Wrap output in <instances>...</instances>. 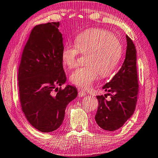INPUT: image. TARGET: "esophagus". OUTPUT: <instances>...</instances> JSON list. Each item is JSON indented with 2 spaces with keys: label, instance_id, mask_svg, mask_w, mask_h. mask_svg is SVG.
I'll use <instances>...</instances> for the list:
<instances>
[{
  "label": "esophagus",
  "instance_id": "34e87169",
  "mask_svg": "<svg viewBox=\"0 0 158 158\" xmlns=\"http://www.w3.org/2000/svg\"><path fill=\"white\" fill-rule=\"evenodd\" d=\"M86 95V93H85V91L82 90V89H79L78 90V96L80 97H82V96H85Z\"/></svg>",
  "mask_w": 158,
  "mask_h": 158
}]
</instances>
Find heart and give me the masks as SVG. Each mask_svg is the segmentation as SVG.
<instances>
[{
    "instance_id": "heart-1",
    "label": "heart",
    "mask_w": 158,
    "mask_h": 158,
    "mask_svg": "<svg viewBox=\"0 0 158 158\" xmlns=\"http://www.w3.org/2000/svg\"><path fill=\"white\" fill-rule=\"evenodd\" d=\"M80 51L88 53L87 64L78 66L71 74V82L81 88H89L98 76H109L117 67L122 55V46L117 37L100 28L85 30L75 39V44H66L62 49V60L69 68L77 64Z\"/></svg>"
}]
</instances>
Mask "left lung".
I'll use <instances>...</instances> for the list:
<instances>
[{
	"label": "left lung",
	"mask_w": 158,
	"mask_h": 158,
	"mask_svg": "<svg viewBox=\"0 0 158 158\" xmlns=\"http://www.w3.org/2000/svg\"><path fill=\"white\" fill-rule=\"evenodd\" d=\"M126 58L109 82L103 87L106 94L97 96L98 107L95 116L96 123L105 131H114L121 128L133 114L139 92L137 71V51L135 44L126 35ZM107 95L110 99L107 100Z\"/></svg>",
	"instance_id": "1"
}]
</instances>
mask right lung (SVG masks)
Masks as SVG:
<instances>
[{
    "label": "right lung",
    "instance_id": "1",
    "mask_svg": "<svg viewBox=\"0 0 158 158\" xmlns=\"http://www.w3.org/2000/svg\"><path fill=\"white\" fill-rule=\"evenodd\" d=\"M59 22L35 26L19 67V97L27 120L38 131L52 132L64 118L67 105L77 97L76 87L66 85L62 65L63 38Z\"/></svg>",
    "mask_w": 158,
    "mask_h": 158
}]
</instances>
